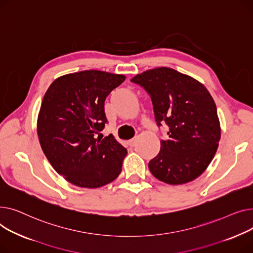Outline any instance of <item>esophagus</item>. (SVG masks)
Segmentation results:
<instances>
[{
	"label": "esophagus",
	"instance_id": "obj_1",
	"mask_svg": "<svg viewBox=\"0 0 253 253\" xmlns=\"http://www.w3.org/2000/svg\"><path fill=\"white\" fill-rule=\"evenodd\" d=\"M127 144H128L130 147H135V146L137 145V138H133V139L129 140V141L127 142Z\"/></svg>",
	"mask_w": 253,
	"mask_h": 253
}]
</instances>
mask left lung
<instances>
[{
  "mask_svg": "<svg viewBox=\"0 0 253 253\" xmlns=\"http://www.w3.org/2000/svg\"><path fill=\"white\" fill-rule=\"evenodd\" d=\"M130 81L150 95L157 126L169 127L159 153L148 165L151 173L169 185L195 180L210 166L220 139L211 95L195 79L169 67L149 69Z\"/></svg>",
  "mask_w": 253,
  "mask_h": 253,
  "instance_id": "obj_1",
  "label": "left lung"
}]
</instances>
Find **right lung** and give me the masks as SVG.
I'll list each match as a JSON object with an SVG mask.
<instances>
[{
  "instance_id": "obj_1",
  "label": "right lung",
  "mask_w": 253,
  "mask_h": 253,
  "mask_svg": "<svg viewBox=\"0 0 253 253\" xmlns=\"http://www.w3.org/2000/svg\"><path fill=\"white\" fill-rule=\"evenodd\" d=\"M125 80L100 70L69 73L56 79L42 98L37 124L41 147L72 185L99 188L122 171L126 149L111 133L103 138L99 132L107 123L105 99Z\"/></svg>"
}]
</instances>
